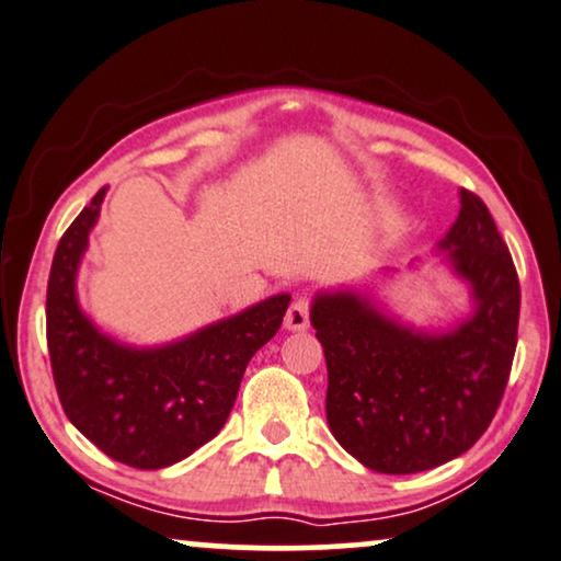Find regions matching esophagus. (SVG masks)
<instances>
[{
    "label": "esophagus",
    "mask_w": 561,
    "mask_h": 561,
    "mask_svg": "<svg viewBox=\"0 0 561 561\" xmlns=\"http://www.w3.org/2000/svg\"><path fill=\"white\" fill-rule=\"evenodd\" d=\"M310 325V302L305 297H297V300L289 305L285 316V328L287 331H308Z\"/></svg>",
    "instance_id": "34e87169"
}]
</instances>
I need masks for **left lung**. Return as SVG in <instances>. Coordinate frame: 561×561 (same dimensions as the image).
<instances>
[{"label": "left lung", "mask_w": 561, "mask_h": 561, "mask_svg": "<svg viewBox=\"0 0 561 561\" xmlns=\"http://www.w3.org/2000/svg\"><path fill=\"white\" fill-rule=\"evenodd\" d=\"M459 203L436 251L469 289L467 318L421 331L358 287L325 289L310 305L328 367V425L375 472L413 474L461 457L503 400L518 339V274L482 199L459 190Z\"/></svg>", "instance_id": "8db88e82"}]
</instances>
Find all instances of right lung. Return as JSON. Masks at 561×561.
<instances>
[{"label": "right lung", "mask_w": 561, "mask_h": 561, "mask_svg": "<svg viewBox=\"0 0 561 561\" xmlns=\"http://www.w3.org/2000/svg\"><path fill=\"white\" fill-rule=\"evenodd\" d=\"M104 192L79 213L48 276L46 323L64 413L110 459L161 469L190 457L226 425L251 356L274 339L289 295H274L161 346H128L92 323L77 274Z\"/></svg>", "instance_id": "obj_1"}]
</instances>
